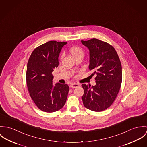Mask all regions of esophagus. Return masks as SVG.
<instances>
[{"instance_id":"esophagus-1","label":"esophagus","mask_w":147,"mask_h":147,"mask_svg":"<svg viewBox=\"0 0 147 147\" xmlns=\"http://www.w3.org/2000/svg\"><path fill=\"white\" fill-rule=\"evenodd\" d=\"M79 86H80V85H79L78 84L76 83H71L70 85V86L71 88H77V87H78Z\"/></svg>"}]
</instances>
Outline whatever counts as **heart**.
<instances>
[{"instance_id":"b5f03b06","label":"heart","mask_w":147,"mask_h":147,"mask_svg":"<svg viewBox=\"0 0 147 147\" xmlns=\"http://www.w3.org/2000/svg\"><path fill=\"white\" fill-rule=\"evenodd\" d=\"M70 51L72 55L74 56V57H76L77 56L81 55V54H83V51L80 47L78 46H75L70 48Z\"/></svg>"}]
</instances>
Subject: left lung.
Here are the masks:
<instances>
[{"instance_id":"left-lung-1","label":"left lung","mask_w":147,"mask_h":147,"mask_svg":"<svg viewBox=\"0 0 147 147\" xmlns=\"http://www.w3.org/2000/svg\"><path fill=\"white\" fill-rule=\"evenodd\" d=\"M83 45L90 51L89 69L92 70L96 85L83 84L84 106L94 112H101L109 108L117 97L122 80V66L118 55L110 44L93 38Z\"/></svg>"}]
</instances>
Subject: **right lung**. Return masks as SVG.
I'll list each match as a JSON object with an SVG mask.
<instances>
[{
    "label": "right lung",
    "instance_id": "1",
    "mask_svg": "<svg viewBox=\"0 0 147 147\" xmlns=\"http://www.w3.org/2000/svg\"><path fill=\"white\" fill-rule=\"evenodd\" d=\"M65 42L49 41L36 47L27 65L26 84L29 95L41 111L51 113L61 109L65 104L69 86L52 84V72L59 65V56Z\"/></svg>",
    "mask_w": 147,
    "mask_h": 147
}]
</instances>
